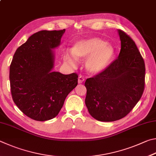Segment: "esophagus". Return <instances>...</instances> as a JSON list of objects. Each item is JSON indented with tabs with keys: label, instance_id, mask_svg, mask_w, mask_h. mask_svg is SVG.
Masks as SVG:
<instances>
[{
	"label": "esophagus",
	"instance_id": "esophagus-1",
	"mask_svg": "<svg viewBox=\"0 0 156 156\" xmlns=\"http://www.w3.org/2000/svg\"><path fill=\"white\" fill-rule=\"evenodd\" d=\"M84 81H85V79H84L83 76H79V78H78V83H82Z\"/></svg>",
	"mask_w": 156,
	"mask_h": 156
}]
</instances>
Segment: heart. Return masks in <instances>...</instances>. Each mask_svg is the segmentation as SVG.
<instances>
[{
    "label": "heart",
    "instance_id": "obj_1",
    "mask_svg": "<svg viewBox=\"0 0 156 156\" xmlns=\"http://www.w3.org/2000/svg\"><path fill=\"white\" fill-rule=\"evenodd\" d=\"M72 52L69 51L64 52V61L71 66H75L76 60L87 59L86 68L91 74L104 70L110 65L114 55V48L99 37L78 41L73 46Z\"/></svg>",
    "mask_w": 156,
    "mask_h": 156
}]
</instances>
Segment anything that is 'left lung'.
Here are the masks:
<instances>
[{
	"label": "left lung",
	"instance_id": "8db88e82",
	"mask_svg": "<svg viewBox=\"0 0 156 156\" xmlns=\"http://www.w3.org/2000/svg\"><path fill=\"white\" fill-rule=\"evenodd\" d=\"M121 48L105 69L87 79L85 99L89 113L100 121L126 116L140 99L145 84V64L136 43L119 30Z\"/></svg>",
	"mask_w": 156,
	"mask_h": 156
}]
</instances>
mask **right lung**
<instances>
[{"label": "right lung", "instance_id": "right-lung-1", "mask_svg": "<svg viewBox=\"0 0 156 156\" xmlns=\"http://www.w3.org/2000/svg\"><path fill=\"white\" fill-rule=\"evenodd\" d=\"M65 29L40 31L17 48L9 68L13 102L31 119L44 121L59 114L68 94L77 86L78 75L53 72L51 49L58 46Z\"/></svg>", "mask_w": 156, "mask_h": 156}]
</instances>
